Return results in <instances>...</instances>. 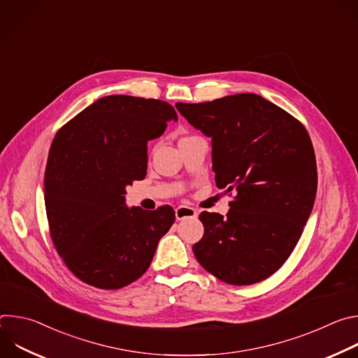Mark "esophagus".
Here are the masks:
<instances>
[{"mask_svg": "<svg viewBox=\"0 0 358 358\" xmlns=\"http://www.w3.org/2000/svg\"><path fill=\"white\" fill-rule=\"evenodd\" d=\"M196 217V211L192 207L188 206H180L176 208V218L177 221H182L187 218H195Z\"/></svg>", "mask_w": 358, "mask_h": 358, "instance_id": "1", "label": "esophagus"}]
</instances>
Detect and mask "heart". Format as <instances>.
<instances>
[{"label": "heart", "mask_w": 358, "mask_h": 358, "mask_svg": "<svg viewBox=\"0 0 358 358\" xmlns=\"http://www.w3.org/2000/svg\"><path fill=\"white\" fill-rule=\"evenodd\" d=\"M184 138H185V137H184Z\"/></svg>", "instance_id": "obj_1"}]
</instances>
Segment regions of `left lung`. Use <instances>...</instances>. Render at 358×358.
Instances as JSON below:
<instances>
[{"label": "left lung", "mask_w": 358, "mask_h": 358, "mask_svg": "<svg viewBox=\"0 0 358 358\" xmlns=\"http://www.w3.org/2000/svg\"><path fill=\"white\" fill-rule=\"evenodd\" d=\"M176 108L211 137L215 184L236 194L227 217L199 214L196 261L229 285L265 280L290 257L315 206L317 167L308 131L255 93Z\"/></svg>", "instance_id": "left-lung-1"}]
</instances>
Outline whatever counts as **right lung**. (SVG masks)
<instances>
[{
	"label": "right lung",
	"mask_w": 358,
	"mask_h": 358,
	"mask_svg": "<svg viewBox=\"0 0 358 358\" xmlns=\"http://www.w3.org/2000/svg\"><path fill=\"white\" fill-rule=\"evenodd\" d=\"M174 108L163 100L105 96L55 136L45 170V208L69 271L99 289H120L150 266L176 220L171 207L126 206V187L147 174V141L160 137Z\"/></svg>",
	"instance_id": "right-lung-1"
}]
</instances>
